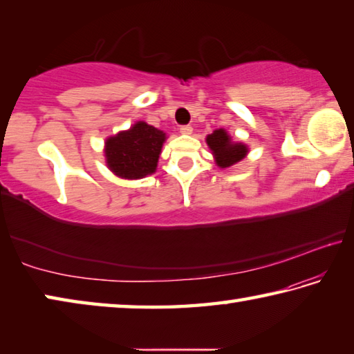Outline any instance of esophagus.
Returning <instances> with one entry per match:
<instances>
[{
    "label": "esophagus",
    "instance_id": "1",
    "mask_svg": "<svg viewBox=\"0 0 354 354\" xmlns=\"http://www.w3.org/2000/svg\"><path fill=\"white\" fill-rule=\"evenodd\" d=\"M192 131H194V128L190 127V124H185V127H181L179 128V133L184 134V136H190Z\"/></svg>",
    "mask_w": 354,
    "mask_h": 354
}]
</instances>
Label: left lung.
I'll list each match as a JSON object with an SVG mask.
<instances>
[{
	"label": "left lung",
	"mask_w": 354,
	"mask_h": 354,
	"mask_svg": "<svg viewBox=\"0 0 354 354\" xmlns=\"http://www.w3.org/2000/svg\"><path fill=\"white\" fill-rule=\"evenodd\" d=\"M206 143L212 151L215 164L220 169H227V167L241 162L250 151L248 145L232 140V137L223 128L215 129L212 134H207Z\"/></svg>",
	"instance_id": "left-lung-1"
}]
</instances>
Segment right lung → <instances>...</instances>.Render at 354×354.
I'll return each mask as SVG.
<instances>
[{"instance_id":"1","label":"right lung","mask_w":354,"mask_h":354,"mask_svg":"<svg viewBox=\"0 0 354 354\" xmlns=\"http://www.w3.org/2000/svg\"><path fill=\"white\" fill-rule=\"evenodd\" d=\"M167 140L164 131L147 122H136L127 131L107 137L104 142L106 165L123 179H142L158 169L159 156Z\"/></svg>"}]
</instances>
